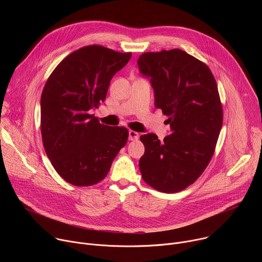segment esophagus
<instances>
[{
  "label": "esophagus",
  "mask_w": 262,
  "mask_h": 262,
  "mask_svg": "<svg viewBox=\"0 0 262 262\" xmlns=\"http://www.w3.org/2000/svg\"><path fill=\"white\" fill-rule=\"evenodd\" d=\"M128 139L130 141H136L139 139V133L135 132V130H128Z\"/></svg>",
  "instance_id": "esophagus-1"
}]
</instances>
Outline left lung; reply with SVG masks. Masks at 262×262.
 I'll return each instance as SVG.
<instances>
[{
	"instance_id": "obj_1",
	"label": "left lung",
	"mask_w": 262,
	"mask_h": 262,
	"mask_svg": "<svg viewBox=\"0 0 262 262\" xmlns=\"http://www.w3.org/2000/svg\"><path fill=\"white\" fill-rule=\"evenodd\" d=\"M138 66L170 124L162 142L152 133L140 137L142 178L160 192L177 193L198 179L213 156L223 124L216 82L206 64L179 49L144 53Z\"/></svg>"
}]
</instances>
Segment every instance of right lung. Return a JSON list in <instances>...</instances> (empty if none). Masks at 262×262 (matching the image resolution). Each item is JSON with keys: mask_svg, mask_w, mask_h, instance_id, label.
<instances>
[{"mask_svg": "<svg viewBox=\"0 0 262 262\" xmlns=\"http://www.w3.org/2000/svg\"><path fill=\"white\" fill-rule=\"evenodd\" d=\"M132 53L88 46L54 69L40 100L45 150L57 173L76 186L101 181L125 146L128 130L99 123L90 112L105 99L110 82Z\"/></svg>", "mask_w": 262, "mask_h": 262, "instance_id": "right-lung-1", "label": "right lung"}]
</instances>
